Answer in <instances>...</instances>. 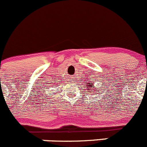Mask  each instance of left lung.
<instances>
[{"mask_svg":"<svg viewBox=\"0 0 147 147\" xmlns=\"http://www.w3.org/2000/svg\"><path fill=\"white\" fill-rule=\"evenodd\" d=\"M88 86H88V87H91V86H92V85H88ZM90 92H91V91H90Z\"/></svg>","mask_w":147,"mask_h":147,"instance_id":"1","label":"left lung"}]
</instances>
